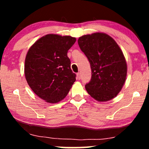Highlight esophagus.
I'll return each instance as SVG.
<instances>
[{
    "mask_svg": "<svg viewBox=\"0 0 149 149\" xmlns=\"http://www.w3.org/2000/svg\"><path fill=\"white\" fill-rule=\"evenodd\" d=\"M77 78L79 80V79H81V73L80 72H78L77 74Z\"/></svg>",
    "mask_w": 149,
    "mask_h": 149,
    "instance_id": "34e87169",
    "label": "esophagus"
}]
</instances>
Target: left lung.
<instances>
[{
  "label": "left lung",
  "instance_id": "obj_1",
  "mask_svg": "<svg viewBox=\"0 0 149 149\" xmlns=\"http://www.w3.org/2000/svg\"><path fill=\"white\" fill-rule=\"evenodd\" d=\"M78 44L91 66V81L85 85L87 93L98 102L115 97L125 82L127 70L119 46L111 36L103 32L81 36Z\"/></svg>",
  "mask_w": 149,
  "mask_h": 149
}]
</instances>
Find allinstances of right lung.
Returning a JSON list of instances; mask_svg holds the SVG:
<instances>
[{
    "instance_id": "right-lung-1",
    "label": "right lung",
    "mask_w": 149,
    "mask_h": 149,
    "mask_svg": "<svg viewBox=\"0 0 149 149\" xmlns=\"http://www.w3.org/2000/svg\"><path fill=\"white\" fill-rule=\"evenodd\" d=\"M76 38L49 34L36 40L28 51L24 74L36 95L49 103H58L68 94L76 74L70 68L68 51Z\"/></svg>"
}]
</instances>
